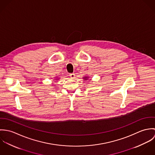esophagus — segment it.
<instances>
[{
  "label": "esophagus",
  "instance_id": "1",
  "mask_svg": "<svg viewBox=\"0 0 155 155\" xmlns=\"http://www.w3.org/2000/svg\"><path fill=\"white\" fill-rule=\"evenodd\" d=\"M69 76H70V77L71 79L75 78V74H74V73H70V74H69Z\"/></svg>",
  "mask_w": 155,
  "mask_h": 155
}]
</instances>
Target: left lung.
I'll return each mask as SVG.
<instances>
[{
    "label": "left lung",
    "mask_w": 155,
    "mask_h": 155,
    "mask_svg": "<svg viewBox=\"0 0 155 155\" xmlns=\"http://www.w3.org/2000/svg\"><path fill=\"white\" fill-rule=\"evenodd\" d=\"M87 78H88L87 77H84V79H85V80H87Z\"/></svg>",
    "instance_id": "8db88e82"
}]
</instances>
